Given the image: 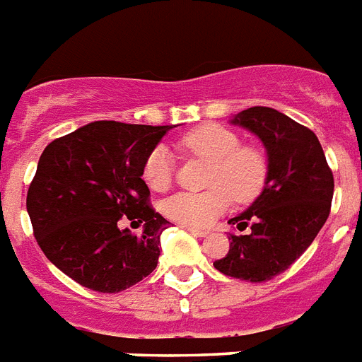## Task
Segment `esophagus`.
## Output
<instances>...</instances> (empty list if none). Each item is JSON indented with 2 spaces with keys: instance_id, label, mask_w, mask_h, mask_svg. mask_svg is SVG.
<instances>
[{
  "instance_id": "obj_1",
  "label": "esophagus",
  "mask_w": 362,
  "mask_h": 362,
  "mask_svg": "<svg viewBox=\"0 0 362 362\" xmlns=\"http://www.w3.org/2000/svg\"><path fill=\"white\" fill-rule=\"evenodd\" d=\"M185 230H188L190 234H194V236H199V238H205L206 236V230H197V228H192V227H185Z\"/></svg>"
}]
</instances>
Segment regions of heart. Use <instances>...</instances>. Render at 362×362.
Segmentation results:
<instances>
[{"mask_svg": "<svg viewBox=\"0 0 362 362\" xmlns=\"http://www.w3.org/2000/svg\"><path fill=\"white\" fill-rule=\"evenodd\" d=\"M179 150L211 163L206 192H179L163 202V214L185 227H209L234 202L245 203L264 187L267 165L260 151L242 146L234 132L219 124H202L179 139ZM174 160L165 146L148 153L143 177L151 190L163 192L172 183Z\"/></svg>", "mask_w": 362, "mask_h": 362, "instance_id": "1", "label": "heart"}]
</instances>
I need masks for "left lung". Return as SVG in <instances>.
I'll list each match as a JSON object with an SVG mask.
<instances>
[{
    "label": "left lung",
    "instance_id": "8db88e82",
    "mask_svg": "<svg viewBox=\"0 0 362 362\" xmlns=\"http://www.w3.org/2000/svg\"><path fill=\"white\" fill-rule=\"evenodd\" d=\"M230 124L260 139L267 151V174L260 196L228 219L238 230H251L230 234V249L214 267L247 282H267L289 269L326 223L333 174L317 135L273 107L243 110Z\"/></svg>",
    "mask_w": 362,
    "mask_h": 362
}]
</instances>
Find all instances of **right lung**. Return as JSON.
<instances>
[{"mask_svg": "<svg viewBox=\"0 0 362 362\" xmlns=\"http://www.w3.org/2000/svg\"><path fill=\"white\" fill-rule=\"evenodd\" d=\"M172 128L97 120L43 150L27 212L43 255L80 286L119 293L157 267L170 221L148 205L143 166ZM120 218L144 233L120 229Z\"/></svg>", "mask_w": 362, "mask_h": 362, "instance_id": "add662e5", "label": "right lung"}]
</instances>
